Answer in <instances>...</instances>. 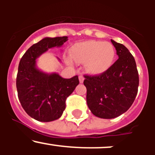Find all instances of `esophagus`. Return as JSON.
Returning a JSON list of instances; mask_svg holds the SVG:
<instances>
[{
  "label": "esophagus",
  "instance_id": "esophagus-1",
  "mask_svg": "<svg viewBox=\"0 0 155 155\" xmlns=\"http://www.w3.org/2000/svg\"><path fill=\"white\" fill-rule=\"evenodd\" d=\"M84 79H85V78H84V76H82V75H80V76H79V82H80V83H82V82H83Z\"/></svg>",
  "mask_w": 155,
  "mask_h": 155
}]
</instances>
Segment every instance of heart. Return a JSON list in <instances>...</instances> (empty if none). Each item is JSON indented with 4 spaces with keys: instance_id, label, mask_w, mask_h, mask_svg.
Listing matches in <instances>:
<instances>
[{
    "instance_id": "b5f03b06",
    "label": "heart",
    "mask_w": 155,
    "mask_h": 155,
    "mask_svg": "<svg viewBox=\"0 0 155 155\" xmlns=\"http://www.w3.org/2000/svg\"><path fill=\"white\" fill-rule=\"evenodd\" d=\"M70 54L76 61L85 62V69L88 73L99 74L112 64L115 50L110 43L90 40L73 45Z\"/></svg>"
}]
</instances>
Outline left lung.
<instances>
[{
  "instance_id": "1",
  "label": "left lung",
  "mask_w": 155,
  "mask_h": 155,
  "mask_svg": "<svg viewBox=\"0 0 155 155\" xmlns=\"http://www.w3.org/2000/svg\"><path fill=\"white\" fill-rule=\"evenodd\" d=\"M118 58L104 73L84 75L87 107L101 118H114L128 110L138 92L139 73L135 59L123 44L111 40Z\"/></svg>"
}]
</instances>
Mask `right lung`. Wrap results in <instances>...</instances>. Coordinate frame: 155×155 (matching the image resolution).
<instances>
[{"mask_svg":"<svg viewBox=\"0 0 155 155\" xmlns=\"http://www.w3.org/2000/svg\"><path fill=\"white\" fill-rule=\"evenodd\" d=\"M68 37H46L31 46L21 58L16 77L18 97L26 113L39 121H54L66 107V100L79 83L78 76L64 79L36 68V59L48 48L59 47Z\"/></svg>","mask_w":155,"mask_h":155,"instance_id":"add662e5","label":"right lung"}]
</instances>
